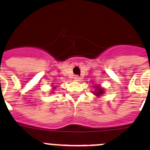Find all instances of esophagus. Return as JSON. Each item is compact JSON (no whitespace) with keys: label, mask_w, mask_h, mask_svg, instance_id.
<instances>
[{"label":"esophagus","mask_w":150,"mask_h":150,"mask_svg":"<svg viewBox=\"0 0 150 150\" xmlns=\"http://www.w3.org/2000/svg\"><path fill=\"white\" fill-rule=\"evenodd\" d=\"M74 79H75V81H80L81 78L79 75H75V77H74Z\"/></svg>","instance_id":"34e87169"}]
</instances>
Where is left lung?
<instances>
[{"instance_id":"8db88e82","label":"left lung","mask_w":150,"mask_h":150,"mask_svg":"<svg viewBox=\"0 0 150 150\" xmlns=\"http://www.w3.org/2000/svg\"><path fill=\"white\" fill-rule=\"evenodd\" d=\"M98 88V91H97V93H95V94L97 95V96H99V95L100 94H103V91L101 89H99V88Z\"/></svg>"}]
</instances>
